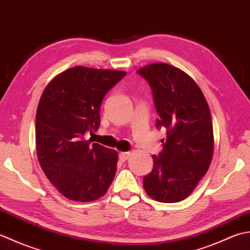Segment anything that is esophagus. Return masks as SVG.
I'll return each mask as SVG.
<instances>
[{
	"label": "esophagus",
	"instance_id": "obj_1",
	"mask_svg": "<svg viewBox=\"0 0 250 250\" xmlns=\"http://www.w3.org/2000/svg\"><path fill=\"white\" fill-rule=\"evenodd\" d=\"M129 155H130L129 152H120L119 157H120V160H121L122 162H125V161L128 160Z\"/></svg>",
	"mask_w": 250,
	"mask_h": 250
}]
</instances>
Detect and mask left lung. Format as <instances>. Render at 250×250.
<instances>
[{
  "mask_svg": "<svg viewBox=\"0 0 250 250\" xmlns=\"http://www.w3.org/2000/svg\"><path fill=\"white\" fill-rule=\"evenodd\" d=\"M137 73L152 89L166 141L153 157V169L144 177L146 194L161 203H177L189 196L206 174L213 154L209 106L189 75L166 63H153ZM164 141V140H163Z\"/></svg>",
  "mask_w": 250,
  "mask_h": 250,
  "instance_id": "obj_1",
  "label": "left lung"
}]
</instances>
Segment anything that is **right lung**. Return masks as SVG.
<instances>
[{
    "instance_id": "add662e5",
    "label": "right lung",
    "mask_w": 250,
    "mask_h": 250,
    "mask_svg": "<svg viewBox=\"0 0 250 250\" xmlns=\"http://www.w3.org/2000/svg\"><path fill=\"white\" fill-rule=\"evenodd\" d=\"M124 71L74 67L50 81L35 118L38 159L48 180L71 201L105 194L116 172L118 153L85 140L100 126V105Z\"/></svg>"
}]
</instances>
